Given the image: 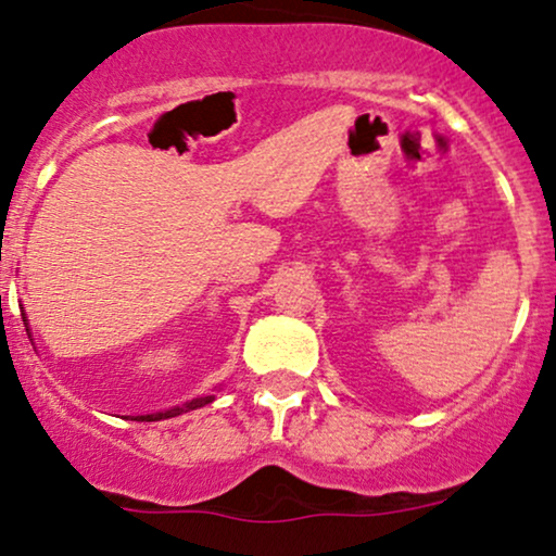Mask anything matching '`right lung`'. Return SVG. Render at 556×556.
Wrapping results in <instances>:
<instances>
[{
	"label": "right lung",
	"mask_w": 556,
	"mask_h": 556,
	"mask_svg": "<svg viewBox=\"0 0 556 556\" xmlns=\"http://www.w3.org/2000/svg\"><path fill=\"white\" fill-rule=\"evenodd\" d=\"M22 318H25V321H27V316H22ZM27 333H29V329H27ZM212 400H215V394H200V397L189 400V402H185V405L169 407V409H164V413L136 415L134 420H139V422H156V420H166V417H177V415H181V413H189V409H200V407H204V405H210Z\"/></svg>",
	"instance_id": "1"
}]
</instances>
